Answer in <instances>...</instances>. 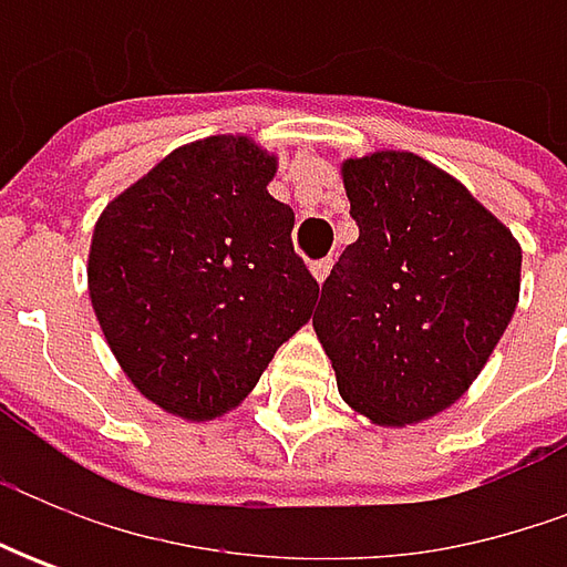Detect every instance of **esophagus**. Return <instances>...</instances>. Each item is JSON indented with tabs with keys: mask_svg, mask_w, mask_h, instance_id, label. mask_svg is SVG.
Listing matches in <instances>:
<instances>
[{
	"mask_svg": "<svg viewBox=\"0 0 567 567\" xmlns=\"http://www.w3.org/2000/svg\"><path fill=\"white\" fill-rule=\"evenodd\" d=\"M331 265H334L331 258H321V261H312V274H316L318 284H324V277L331 274Z\"/></svg>",
	"mask_w": 567,
	"mask_h": 567,
	"instance_id": "34e87169",
	"label": "esophagus"
}]
</instances>
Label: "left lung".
<instances>
[{"mask_svg":"<svg viewBox=\"0 0 567 567\" xmlns=\"http://www.w3.org/2000/svg\"><path fill=\"white\" fill-rule=\"evenodd\" d=\"M360 239L321 284L316 334L338 391L379 425L442 413L502 340L520 293V246L454 176L416 154L343 164Z\"/></svg>","mask_w":567,"mask_h":567,"instance_id":"8db88e82","label":"left lung"}]
</instances>
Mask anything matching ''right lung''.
Segmentation results:
<instances>
[{
    "instance_id": "obj_1",
    "label": "right lung",
    "mask_w": 567,
    "mask_h": 567,
    "mask_svg": "<svg viewBox=\"0 0 567 567\" xmlns=\"http://www.w3.org/2000/svg\"><path fill=\"white\" fill-rule=\"evenodd\" d=\"M277 161L246 135H210L100 214L87 290L103 338L147 401L214 420L255 388L312 318L318 280L293 251Z\"/></svg>"
}]
</instances>
